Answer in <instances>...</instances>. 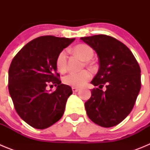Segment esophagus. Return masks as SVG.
Listing matches in <instances>:
<instances>
[{
    "mask_svg": "<svg viewBox=\"0 0 150 150\" xmlns=\"http://www.w3.org/2000/svg\"><path fill=\"white\" fill-rule=\"evenodd\" d=\"M72 91L73 92H77L79 91V88H76V87H72Z\"/></svg>",
    "mask_w": 150,
    "mask_h": 150,
    "instance_id": "obj_1",
    "label": "esophagus"
}]
</instances>
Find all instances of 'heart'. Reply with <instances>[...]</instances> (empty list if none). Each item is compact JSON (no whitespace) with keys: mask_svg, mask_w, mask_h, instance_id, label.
Masks as SVG:
<instances>
[{"mask_svg":"<svg viewBox=\"0 0 150 150\" xmlns=\"http://www.w3.org/2000/svg\"><path fill=\"white\" fill-rule=\"evenodd\" d=\"M74 52L85 61L90 60L94 55L92 48L86 44L77 45L74 48ZM55 64L57 70L60 73H64L67 71V56L65 50L59 52L56 58ZM91 76V73L86 70L80 72H71L63 78V83L70 86L81 87L89 80Z\"/></svg>","mask_w":150,"mask_h":150,"instance_id":"heart-1","label":"heart"}]
</instances>
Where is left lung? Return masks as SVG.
Wrapping results in <instances>:
<instances>
[{
    "mask_svg": "<svg viewBox=\"0 0 150 150\" xmlns=\"http://www.w3.org/2000/svg\"><path fill=\"white\" fill-rule=\"evenodd\" d=\"M80 39L96 52L98 71L95 86L85 103L88 118L104 128L115 126L133 109L141 86L140 68L131 50L110 36L98 34ZM106 85V91L101 90Z\"/></svg>",
    "mask_w": 150,
    "mask_h": 150,
    "instance_id": "left-lung-1",
    "label": "left lung"
}]
</instances>
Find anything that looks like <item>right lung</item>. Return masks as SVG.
Masks as SVG:
<instances>
[{
  "label": "right lung",
  "instance_id": "obj_1",
  "mask_svg": "<svg viewBox=\"0 0 150 150\" xmlns=\"http://www.w3.org/2000/svg\"><path fill=\"white\" fill-rule=\"evenodd\" d=\"M74 40L40 37L24 46L10 64L9 92L18 116L33 128H48L63 116L73 92L71 86L62 84L55 62L59 52ZM48 84H55L57 90L47 92Z\"/></svg>",
  "mask_w": 150,
  "mask_h": 150
}]
</instances>
